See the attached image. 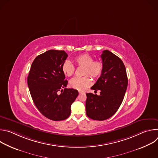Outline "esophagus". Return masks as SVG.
Wrapping results in <instances>:
<instances>
[{"label":"esophagus","instance_id":"esophagus-1","mask_svg":"<svg viewBox=\"0 0 158 158\" xmlns=\"http://www.w3.org/2000/svg\"><path fill=\"white\" fill-rule=\"evenodd\" d=\"M79 94H82V93H84V91H79Z\"/></svg>","mask_w":158,"mask_h":158}]
</instances>
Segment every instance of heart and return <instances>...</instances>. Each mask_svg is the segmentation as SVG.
Segmentation results:
<instances>
[{"label": "heart", "mask_w": 158, "mask_h": 158, "mask_svg": "<svg viewBox=\"0 0 158 158\" xmlns=\"http://www.w3.org/2000/svg\"><path fill=\"white\" fill-rule=\"evenodd\" d=\"M77 66L84 67L83 75H89L94 79L98 78L102 74L104 65L101 61L94 60L92 56L83 54L74 59ZM62 70L66 76H71L75 71V67L69 60H65L62 66ZM92 84L91 78L88 76L82 77H74L69 82L70 86L79 91H84Z\"/></svg>", "instance_id": "heart-1"}]
</instances>
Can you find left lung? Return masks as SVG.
<instances>
[{"label":"left lung","mask_w":158,"mask_h":158,"mask_svg":"<svg viewBox=\"0 0 158 158\" xmlns=\"http://www.w3.org/2000/svg\"><path fill=\"white\" fill-rule=\"evenodd\" d=\"M103 71L91 89L100 95L87 93L85 110L92 119L104 121L113 116L120 107L127 87V77L122 60L109 51L101 56Z\"/></svg>","instance_id":"left-lung-1"}]
</instances>
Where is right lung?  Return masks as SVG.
Listing matches in <instances>:
<instances>
[{
  "instance_id": "1",
  "label": "right lung",
  "mask_w": 158,
  "mask_h": 158,
  "mask_svg": "<svg viewBox=\"0 0 158 158\" xmlns=\"http://www.w3.org/2000/svg\"><path fill=\"white\" fill-rule=\"evenodd\" d=\"M64 51L49 50L34 60L27 77V84L34 104L47 118L62 121L71 114V107L79 93L67 89V81L62 66L67 57ZM60 91L61 94L58 93Z\"/></svg>"
}]
</instances>
